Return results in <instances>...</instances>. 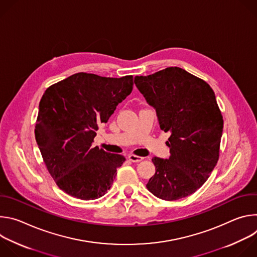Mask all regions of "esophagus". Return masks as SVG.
I'll list each match as a JSON object with an SVG mask.
<instances>
[{
  "label": "esophagus",
  "instance_id": "obj_1",
  "mask_svg": "<svg viewBox=\"0 0 257 257\" xmlns=\"http://www.w3.org/2000/svg\"><path fill=\"white\" fill-rule=\"evenodd\" d=\"M128 159H129L131 162H133V163H139V162H141V161L143 160V158L138 157V156H134V155H130V156L128 157Z\"/></svg>",
  "mask_w": 257,
  "mask_h": 257
}]
</instances>
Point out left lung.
Listing matches in <instances>:
<instances>
[{
    "label": "left lung",
    "instance_id": "1",
    "mask_svg": "<svg viewBox=\"0 0 257 257\" xmlns=\"http://www.w3.org/2000/svg\"><path fill=\"white\" fill-rule=\"evenodd\" d=\"M134 83L170 133L168 159L155 157L156 174L146 184L158 198L178 200L199 189L218 160L223 116L211 87L184 69L169 67Z\"/></svg>",
    "mask_w": 257,
    "mask_h": 257
}]
</instances>
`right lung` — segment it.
I'll list each match as a JSON object with an SVG mask.
<instances>
[{
	"label": "right lung",
	"instance_id": "1",
	"mask_svg": "<svg viewBox=\"0 0 257 257\" xmlns=\"http://www.w3.org/2000/svg\"><path fill=\"white\" fill-rule=\"evenodd\" d=\"M133 76L101 77L77 73L44 93L35 139L44 162L67 194L96 199L111 188L125 157L93 146L98 126L132 91Z\"/></svg>",
	"mask_w": 257,
	"mask_h": 257
}]
</instances>
